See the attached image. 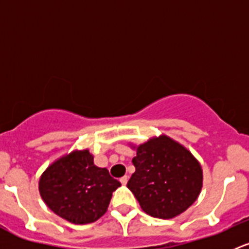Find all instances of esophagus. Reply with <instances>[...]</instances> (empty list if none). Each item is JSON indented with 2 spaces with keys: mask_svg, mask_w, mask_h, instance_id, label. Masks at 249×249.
<instances>
[{
  "mask_svg": "<svg viewBox=\"0 0 249 249\" xmlns=\"http://www.w3.org/2000/svg\"><path fill=\"white\" fill-rule=\"evenodd\" d=\"M127 179H129V177H127V176H123V177L120 178V183H122L123 185H125L127 183Z\"/></svg>",
  "mask_w": 249,
  "mask_h": 249,
  "instance_id": "esophagus-1",
  "label": "esophagus"
}]
</instances>
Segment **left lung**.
Listing matches in <instances>:
<instances>
[{
  "label": "left lung",
  "instance_id": "8db88e82",
  "mask_svg": "<svg viewBox=\"0 0 249 249\" xmlns=\"http://www.w3.org/2000/svg\"><path fill=\"white\" fill-rule=\"evenodd\" d=\"M136 171L127 182L141 207L149 215L170 219L194 203L202 187L199 161L179 143L166 136L137 148Z\"/></svg>",
  "mask_w": 249,
  "mask_h": 249
}]
</instances>
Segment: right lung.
I'll return each mask as SVG.
<instances>
[{
	"mask_svg": "<svg viewBox=\"0 0 249 249\" xmlns=\"http://www.w3.org/2000/svg\"><path fill=\"white\" fill-rule=\"evenodd\" d=\"M118 187L119 180L107 169L97 167L89 150L61 158L39 179V193L48 207L73 224H88L102 217Z\"/></svg>",
	"mask_w": 249,
	"mask_h": 249,
	"instance_id": "obj_1",
	"label": "right lung"
}]
</instances>
